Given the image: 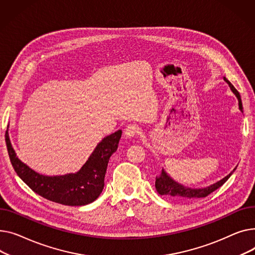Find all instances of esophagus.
<instances>
[{"instance_id":"obj_1","label":"esophagus","mask_w":255,"mask_h":255,"mask_svg":"<svg viewBox=\"0 0 255 255\" xmlns=\"http://www.w3.org/2000/svg\"><path fill=\"white\" fill-rule=\"evenodd\" d=\"M125 133L128 138L136 137L139 133V127L137 125H128L125 129Z\"/></svg>"}]
</instances>
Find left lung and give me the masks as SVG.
Here are the masks:
<instances>
[{
	"instance_id": "left-lung-1",
	"label": "left lung",
	"mask_w": 255,
	"mask_h": 255,
	"mask_svg": "<svg viewBox=\"0 0 255 255\" xmlns=\"http://www.w3.org/2000/svg\"><path fill=\"white\" fill-rule=\"evenodd\" d=\"M223 79H224V81L228 82V84L230 85L233 93L238 98L239 108H240V110L243 112V106H242V101H241L240 94H239V92L235 88V86L226 77H223ZM234 171L231 174H229L228 176L224 177L223 179H221L220 181H218V182H216V183H214L210 186L205 187V188L193 189V188L185 187L181 184L175 182L173 179L170 178L167 175V173L162 170L161 174L158 177H156V179H155V188H156L157 192L159 194H161V196H164V197L173 199V200H191V199L206 198V197L209 196V194L212 193L217 188H219L220 186H222L224 183H226L228 179L234 173Z\"/></svg>"
}]
</instances>
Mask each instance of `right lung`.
Instances as JSON below:
<instances>
[{
  "instance_id": "add662e5",
  "label": "right lung",
  "mask_w": 255,
  "mask_h": 255,
  "mask_svg": "<svg viewBox=\"0 0 255 255\" xmlns=\"http://www.w3.org/2000/svg\"><path fill=\"white\" fill-rule=\"evenodd\" d=\"M122 132L119 129L104 138L77 173L53 177L40 175L21 162L13 150L7 130L5 140L14 171L33 191L54 203L84 206L96 201L101 194L109 159L117 150Z\"/></svg>"
}]
</instances>
